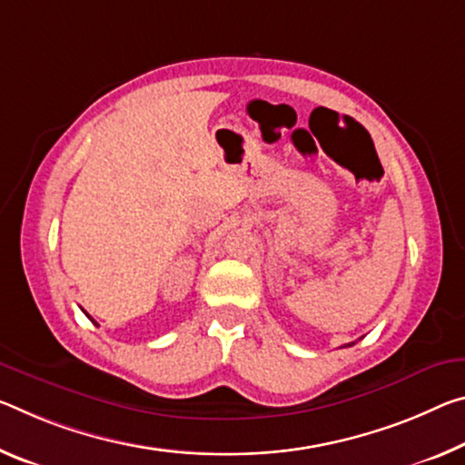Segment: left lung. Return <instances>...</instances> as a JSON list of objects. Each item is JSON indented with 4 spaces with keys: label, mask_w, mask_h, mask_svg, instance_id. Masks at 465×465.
Instances as JSON below:
<instances>
[{
    "label": "left lung",
    "mask_w": 465,
    "mask_h": 465,
    "mask_svg": "<svg viewBox=\"0 0 465 465\" xmlns=\"http://www.w3.org/2000/svg\"><path fill=\"white\" fill-rule=\"evenodd\" d=\"M350 345H353V343H348V345H343V348H350Z\"/></svg>",
    "instance_id": "obj_1"
}]
</instances>
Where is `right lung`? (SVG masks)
<instances>
[{
	"instance_id": "right-lung-1",
	"label": "right lung",
	"mask_w": 465,
	"mask_h": 465,
	"mask_svg": "<svg viewBox=\"0 0 465 465\" xmlns=\"http://www.w3.org/2000/svg\"><path fill=\"white\" fill-rule=\"evenodd\" d=\"M83 312H84V311H83ZM84 314H86V312H84ZM86 316H88V314H86ZM88 319H91V316H88ZM91 321H93V319H91ZM93 322H94V321H93Z\"/></svg>"
}]
</instances>
